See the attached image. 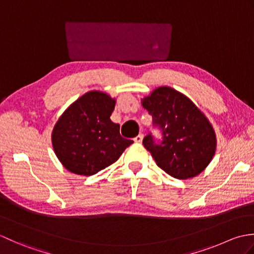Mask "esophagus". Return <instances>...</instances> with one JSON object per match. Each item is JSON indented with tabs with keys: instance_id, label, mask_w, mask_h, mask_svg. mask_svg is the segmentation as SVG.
<instances>
[{
	"instance_id": "34e87169",
	"label": "esophagus",
	"mask_w": 254,
	"mask_h": 254,
	"mask_svg": "<svg viewBox=\"0 0 254 254\" xmlns=\"http://www.w3.org/2000/svg\"><path fill=\"white\" fill-rule=\"evenodd\" d=\"M143 137H144V135H143L142 133L138 134V135H137L136 137H134V142H135V143H142Z\"/></svg>"
}]
</instances>
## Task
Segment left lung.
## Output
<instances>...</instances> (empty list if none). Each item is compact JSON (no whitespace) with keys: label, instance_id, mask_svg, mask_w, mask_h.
<instances>
[{"label":"left lung","instance_id":"1","mask_svg":"<svg viewBox=\"0 0 254 254\" xmlns=\"http://www.w3.org/2000/svg\"><path fill=\"white\" fill-rule=\"evenodd\" d=\"M142 106L163 131L160 144L150 134L143 139L159 168L180 180L201 174L212 161L217 145L206 116L189 97L168 86L154 89L142 99Z\"/></svg>","mask_w":254,"mask_h":254}]
</instances>
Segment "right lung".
<instances>
[{"instance_id":"obj_1","label":"right lung","mask_w":254,"mask_h":254,"mask_svg":"<svg viewBox=\"0 0 254 254\" xmlns=\"http://www.w3.org/2000/svg\"><path fill=\"white\" fill-rule=\"evenodd\" d=\"M116 98L90 90L75 100L55 124L53 150L69 172L93 176L116 163L133 143L120 135V126L110 120Z\"/></svg>"}]
</instances>
